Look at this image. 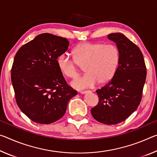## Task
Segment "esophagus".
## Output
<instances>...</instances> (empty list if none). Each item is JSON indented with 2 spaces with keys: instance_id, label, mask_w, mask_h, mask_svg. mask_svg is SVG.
<instances>
[{
  "instance_id": "1",
  "label": "esophagus",
  "mask_w": 157,
  "mask_h": 157,
  "mask_svg": "<svg viewBox=\"0 0 157 157\" xmlns=\"http://www.w3.org/2000/svg\"><path fill=\"white\" fill-rule=\"evenodd\" d=\"M90 92H91V91H81L80 94H86V93H90Z\"/></svg>"
}]
</instances>
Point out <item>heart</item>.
Listing matches in <instances>:
<instances>
[{"label": "heart", "mask_w": 157, "mask_h": 157, "mask_svg": "<svg viewBox=\"0 0 157 157\" xmlns=\"http://www.w3.org/2000/svg\"><path fill=\"white\" fill-rule=\"evenodd\" d=\"M72 52L73 59L68 54H61L57 59V66L68 78H75L81 72L79 66H85V75L71 82L78 89L109 82L115 75L120 62V51L113 44L86 42L75 47Z\"/></svg>", "instance_id": "b5f03b06"}]
</instances>
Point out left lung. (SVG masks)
I'll return each instance as SVG.
<instances>
[{"mask_svg":"<svg viewBox=\"0 0 157 157\" xmlns=\"http://www.w3.org/2000/svg\"><path fill=\"white\" fill-rule=\"evenodd\" d=\"M108 38L119 49L120 62L112 80L96 91L98 103L91 113L99 122L112 125L122 122L140 105L147 68L140 48L124 34L110 33Z\"/></svg>","mask_w":157,"mask_h":157,"instance_id":"obj_1","label":"left lung"}]
</instances>
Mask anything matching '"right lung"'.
I'll return each instance as SVG.
<instances>
[{"mask_svg":"<svg viewBox=\"0 0 157 157\" xmlns=\"http://www.w3.org/2000/svg\"><path fill=\"white\" fill-rule=\"evenodd\" d=\"M68 45L65 38L42 33L21 47L14 56L11 80L17 105L35 122L59 120L70 99L78 94L57 66V59Z\"/></svg>","mask_w":157,"mask_h":157,"instance_id":"1","label":"right lung"}]
</instances>
